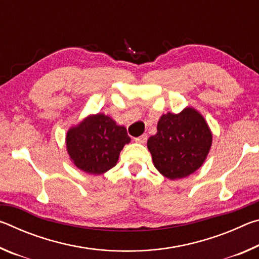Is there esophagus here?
<instances>
[{"label":"esophagus","instance_id":"34e87169","mask_svg":"<svg viewBox=\"0 0 259 259\" xmlns=\"http://www.w3.org/2000/svg\"><path fill=\"white\" fill-rule=\"evenodd\" d=\"M135 140H136V143H138V144H145L147 142V135H142L140 137H137Z\"/></svg>","mask_w":259,"mask_h":259}]
</instances>
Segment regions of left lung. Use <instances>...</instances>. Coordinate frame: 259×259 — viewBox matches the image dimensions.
Instances as JSON below:
<instances>
[{
    "label": "left lung",
    "mask_w": 259,
    "mask_h": 259,
    "mask_svg": "<svg viewBox=\"0 0 259 259\" xmlns=\"http://www.w3.org/2000/svg\"><path fill=\"white\" fill-rule=\"evenodd\" d=\"M212 144V134L202 114L193 107L168 112L157 122V133L147 140L153 164L162 176L181 179L202 166Z\"/></svg>",
    "instance_id": "obj_1"
}]
</instances>
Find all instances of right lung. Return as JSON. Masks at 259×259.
<instances>
[{
  "instance_id": "obj_1",
  "label": "right lung",
  "mask_w": 259,
  "mask_h": 259,
  "mask_svg": "<svg viewBox=\"0 0 259 259\" xmlns=\"http://www.w3.org/2000/svg\"><path fill=\"white\" fill-rule=\"evenodd\" d=\"M130 137L123 125L104 113L90 114L66 134V150L74 165L90 175H102L115 166Z\"/></svg>"
}]
</instances>
